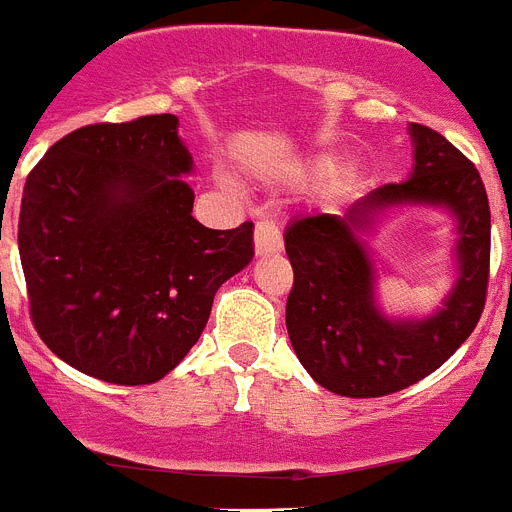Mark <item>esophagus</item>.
<instances>
[{"label":"esophagus","instance_id":"34e87169","mask_svg":"<svg viewBox=\"0 0 512 512\" xmlns=\"http://www.w3.org/2000/svg\"><path fill=\"white\" fill-rule=\"evenodd\" d=\"M253 246H256V256H269V253L282 251V233L274 220H261L256 223V233H253Z\"/></svg>","mask_w":512,"mask_h":512}]
</instances>
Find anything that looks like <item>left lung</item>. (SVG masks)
<instances>
[{
  "label": "left lung",
  "instance_id": "left-lung-1",
  "mask_svg": "<svg viewBox=\"0 0 512 512\" xmlns=\"http://www.w3.org/2000/svg\"><path fill=\"white\" fill-rule=\"evenodd\" d=\"M413 171L366 192L343 212L295 217L284 233L295 284L287 333L320 387L343 397H382L436 372L467 341L485 310L490 202L479 171L436 130L410 122ZM400 206H436L455 220V284L431 316L395 319L376 300L378 267L365 235Z\"/></svg>",
  "mask_w": 512,
  "mask_h": 512
}]
</instances>
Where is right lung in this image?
Segmentation results:
<instances>
[{"label": "right lung", "instance_id": "obj_1", "mask_svg": "<svg viewBox=\"0 0 512 512\" xmlns=\"http://www.w3.org/2000/svg\"><path fill=\"white\" fill-rule=\"evenodd\" d=\"M179 117L87 125L48 148L22 192L20 261L38 336L79 372L151 384L200 341L220 284L253 259V223L192 217Z\"/></svg>", "mask_w": 512, "mask_h": 512}]
</instances>
